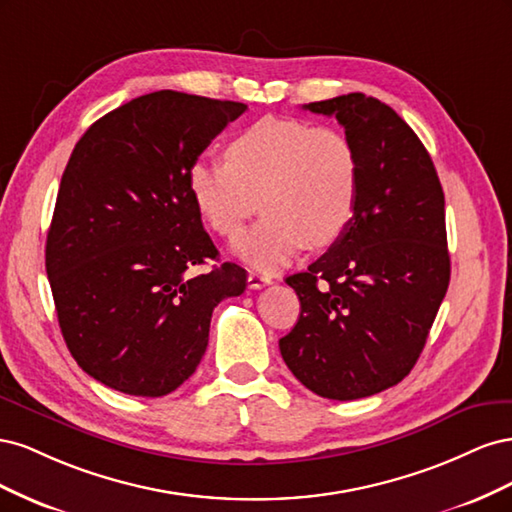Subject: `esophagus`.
<instances>
[{
  "label": "esophagus",
  "mask_w": 512,
  "mask_h": 512,
  "mask_svg": "<svg viewBox=\"0 0 512 512\" xmlns=\"http://www.w3.org/2000/svg\"><path fill=\"white\" fill-rule=\"evenodd\" d=\"M269 284H271V277H267V275H260V273L247 275V286H250L252 290H258V288L269 286Z\"/></svg>",
  "instance_id": "obj_1"
}]
</instances>
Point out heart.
<instances>
[{
  "mask_svg": "<svg viewBox=\"0 0 512 512\" xmlns=\"http://www.w3.org/2000/svg\"><path fill=\"white\" fill-rule=\"evenodd\" d=\"M188 190L224 239L237 237L258 207L265 211L235 252L273 271L305 245L327 247L344 235L359 203L361 158L339 128L265 117L232 138L224 164L196 160Z\"/></svg>",
  "mask_w": 512,
  "mask_h": 512,
  "instance_id": "obj_1",
  "label": "heart"
}]
</instances>
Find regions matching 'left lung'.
I'll return each mask as SVG.
<instances>
[{
    "instance_id": "obj_1",
    "label": "left lung",
    "mask_w": 512,
    "mask_h": 512,
    "mask_svg": "<svg viewBox=\"0 0 512 512\" xmlns=\"http://www.w3.org/2000/svg\"><path fill=\"white\" fill-rule=\"evenodd\" d=\"M303 108L342 123L361 158V192L344 235L286 277L301 316L280 352L309 391L350 401L404 380L425 348L451 280L444 192L391 106L348 94Z\"/></svg>"
}]
</instances>
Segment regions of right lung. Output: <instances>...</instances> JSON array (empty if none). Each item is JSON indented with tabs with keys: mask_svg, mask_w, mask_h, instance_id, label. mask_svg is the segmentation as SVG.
Wrapping results in <instances>:
<instances>
[{
	"mask_svg": "<svg viewBox=\"0 0 512 512\" xmlns=\"http://www.w3.org/2000/svg\"><path fill=\"white\" fill-rule=\"evenodd\" d=\"M247 104L153 91L100 117L76 143L46 235L61 335L91 378L136 397L188 380L209 344L213 307L239 297L188 190V170Z\"/></svg>",
	"mask_w": 512,
	"mask_h": 512,
	"instance_id": "1",
	"label": "right lung"
}]
</instances>
